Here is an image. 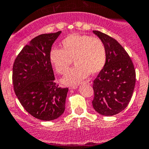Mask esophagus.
Returning a JSON list of instances; mask_svg holds the SVG:
<instances>
[{
  "instance_id": "1",
  "label": "esophagus",
  "mask_w": 149,
  "mask_h": 149,
  "mask_svg": "<svg viewBox=\"0 0 149 149\" xmlns=\"http://www.w3.org/2000/svg\"><path fill=\"white\" fill-rule=\"evenodd\" d=\"M85 83L88 84H92L93 82L91 79H88V80L85 81ZM76 88H77V86H70L69 88H70V89H76Z\"/></svg>"
}]
</instances>
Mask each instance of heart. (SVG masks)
Wrapping results in <instances>:
<instances>
[{
	"label": "heart",
	"mask_w": 149,
	"mask_h": 149,
	"mask_svg": "<svg viewBox=\"0 0 149 149\" xmlns=\"http://www.w3.org/2000/svg\"><path fill=\"white\" fill-rule=\"evenodd\" d=\"M61 45L62 49H51L49 61L55 71L61 75L68 71L73 61L76 64L63 78L65 85L79 84L89 73L101 71L106 64V47L99 37L73 34L64 39Z\"/></svg>",
	"instance_id": "obj_1"
}]
</instances>
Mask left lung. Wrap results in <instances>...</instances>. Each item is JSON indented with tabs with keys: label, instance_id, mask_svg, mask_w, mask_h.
<instances>
[{
	"label": "left lung",
	"instance_id": "8db88e82",
	"mask_svg": "<svg viewBox=\"0 0 149 149\" xmlns=\"http://www.w3.org/2000/svg\"><path fill=\"white\" fill-rule=\"evenodd\" d=\"M93 32L104 43L107 62L93 84L92 104L98 113L112 116L128 105L136 84V70L127 52L110 36L100 31Z\"/></svg>",
	"mask_w": 149,
	"mask_h": 149
}]
</instances>
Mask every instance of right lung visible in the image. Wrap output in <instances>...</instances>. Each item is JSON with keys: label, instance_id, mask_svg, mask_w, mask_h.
<instances>
[{"label": "right lung", "instance_id": "obj_1", "mask_svg": "<svg viewBox=\"0 0 149 149\" xmlns=\"http://www.w3.org/2000/svg\"><path fill=\"white\" fill-rule=\"evenodd\" d=\"M61 31L42 34L24 47L13 65V89L25 110L35 118L50 121L65 110L68 88L55 82L49 52Z\"/></svg>", "mask_w": 149, "mask_h": 149}]
</instances>
